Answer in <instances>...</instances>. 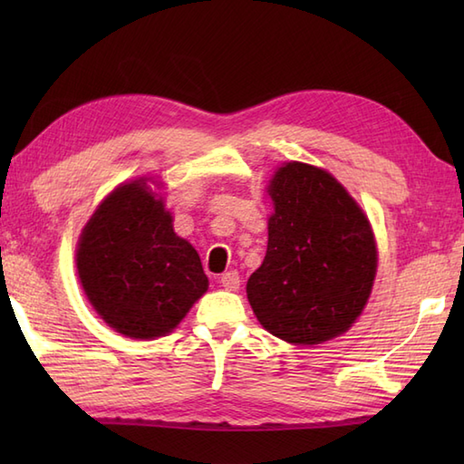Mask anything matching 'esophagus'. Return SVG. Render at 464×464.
<instances>
[{"mask_svg": "<svg viewBox=\"0 0 464 464\" xmlns=\"http://www.w3.org/2000/svg\"><path fill=\"white\" fill-rule=\"evenodd\" d=\"M219 283H221V287L225 291H237L239 285H241L239 273L237 271H227V273H223L221 277H219Z\"/></svg>", "mask_w": 464, "mask_h": 464, "instance_id": "obj_1", "label": "esophagus"}]
</instances>
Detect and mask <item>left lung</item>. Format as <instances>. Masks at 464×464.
Instances as JSON below:
<instances>
[{"instance_id": "8db88e82", "label": "left lung", "mask_w": 464, "mask_h": 464, "mask_svg": "<svg viewBox=\"0 0 464 464\" xmlns=\"http://www.w3.org/2000/svg\"><path fill=\"white\" fill-rule=\"evenodd\" d=\"M267 253L247 281L259 323L295 344H319L349 331L377 273L367 215L331 173L291 161L269 183Z\"/></svg>"}]
</instances>
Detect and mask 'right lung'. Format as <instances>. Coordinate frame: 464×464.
<instances>
[{"mask_svg":"<svg viewBox=\"0 0 464 464\" xmlns=\"http://www.w3.org/2000/svg\"><path fill=\"white\" fill-rule=\"evenodd\" d=\"M77 273L97 314L131 339L171 333L209 287L199 255L147 179L120 185L83 227Z\"/></svg>","mask_w":464,"mask_h":464,"instance_id":"1","label":"right lung"}]
</instances>
